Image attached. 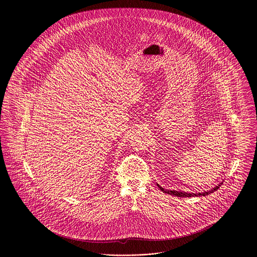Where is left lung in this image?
<instances>
[{
    "label": "left lung",
    "instance_id": "obj_1",
    "mask_svg": "<svg viewBox=\"0 0 257 257\" xmlns=\"http://www.w3.org/2000/svg\"><path fill=\"white\" fill-rule=\"evenodd\" d=\"M220 184H219L218 186H216L215 188L211 189L210 191H207V192H203V193H186V192H181V191H175V190H167V189H163L159 184H157L158 188L163 191L164 193L166 194H169V195H173V196H177V197H198V196H206V195H209L210 193H213L215 191H217L219 188H220Z\"/></svg>",
    "mask_w": 257,
    "mask_h": 257
}]
</instances>
